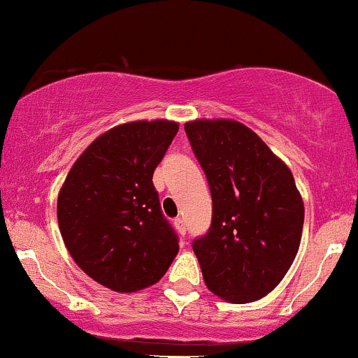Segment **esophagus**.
Listing matches in <instances>:
<instances>
[{
    "label": "esophagus",
    "mask_w": 358,
    "mask_h": 358,
    "mask_svg": "<svg viewBox=\"0 0 358 358\" xmlns=\"http://www.w3.org/2000/svg\"><path fill=\"white\" fill-rule=\"evenodd\" d=\"M175 227H176V229H178L180 235H185V233H187V224H185V221L182 220V217H176Z\"/></svg>",
    "instance_id": "esophagus-1"
}]
</instances>
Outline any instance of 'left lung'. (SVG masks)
I'll list each match as a JSON object with an SVG mask.
<instances>
[{"mask_svg": "<svg viewBox=\"0 0 358 358\" xmlns=\"http://www.w3.org/2000/svg\"><path fill=\"white\" fill-rule=\"evenodd\" d=\"M185 134L213 197L208 233L192 242L206 285L229 302L262 299L299 252L303 202L292 171L238 122L195 120Z\"/></svg>", "mask_w": 358, "mask_h": 358, "instance_id": "obj_1", "label": "left lung"}]
</instances>
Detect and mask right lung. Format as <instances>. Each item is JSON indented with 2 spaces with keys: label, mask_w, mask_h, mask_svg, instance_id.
<instances>
[{
  "label": "right lung",
  "mask_w": 358,
  "mask_h": 358,
  "mask_svg": "<svg viewBox=\"0 0 358 358\" xmlns=\"http://www.w3.org/2000/svg\"><path fill=\"white\" fill-rule=\"evenodd\" d=\"M176 131L166 120L115 127L84 150L58 195V224L70 255L115 292L157 283L178 254V235L152 183Z\"/></svg>",
  "instance_id": "right-lung-1"
}]
</instances>
